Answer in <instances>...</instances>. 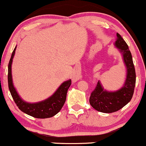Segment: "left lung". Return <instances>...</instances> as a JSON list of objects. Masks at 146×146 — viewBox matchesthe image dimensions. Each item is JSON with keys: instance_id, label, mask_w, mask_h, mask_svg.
Masks as SVG:
<instances>
[{"instance_id": "left-lung-1", "label": "left lung", "mask_w": 146, "mask_h": 146, "mask_svg": "<svg viewBox=\"0 0 146 146\" xmlns=\"http://www.w3.org/2000/svg\"><path fill=\"white\" fill-rule=\"evenodd\" d=\"M115 45L123 54L127 67V78L123 87L115 92L104 90L100 81L90 94L89 102L95 110L102 113H113L121 109L131 100L136 84V72L132 56L128 45L119 33L116 34Z\"/></svg>"}]
</instances>
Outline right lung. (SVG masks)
I'll use <instances>...</instances> for the list:
<instances>
[{
  "mask_svg": "<svg viewBox=\"0 0 146 146\" xmlns=\"http://www.w3.org/2000/svg\"><path fill=\"white\" fill-rule=\"evenodd\" d=\"M15 50H16V47L12 51L11 58L9 62L8 74H7L9 90H10L14 101L20 110L31 116L36 117V118H48V117H53L61 110L65 104L67 90L71 85L72 81L68 80L62 83L54 95L44 101L34 103V104L26 102L21 100L19 95H18L12 83L11 66H12L14 55L15 54Z\"/></svg>",
  "mask_w": 146,
  "mask_h": 146,
  "instance_id": "right-lung-1",
  "label": "right lung"
}]
</instances>
